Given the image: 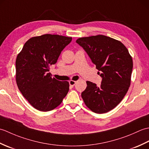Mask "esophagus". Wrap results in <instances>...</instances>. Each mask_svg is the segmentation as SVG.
Here are the masks:
<instances>
[{"instance_id": "34e87169", "label": "esophagus", "mask_w": 149, "mask_h": 149, "mask_svg": "<svg viewBox=\"0 0 149 149\" xmlns=\"http://www.w3.org/2000/svg\"><path fill=\"white\" fill-rule=\"evenodd\" d=\"M75 84H76V81H72V80L69 81V84L72 86H74Z\"/></svg>"}]
</instances>
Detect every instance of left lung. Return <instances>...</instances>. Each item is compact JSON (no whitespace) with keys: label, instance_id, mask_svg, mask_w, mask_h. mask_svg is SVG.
I'll return each instance as SVG.
<instances>
[{"label":"left lung","instance_id":"left-lung-1","mask_svg":"<svg viewBox=\"0 0 149 149\" xmlns=\"http://www.w3.org/2000/svg\"><path fill=\"white\" fill-rule=\"evenodd\" d=\"M76 43L86 51L102 77L100 86L87 81L81 97L93 112H108L121 102L130 86L132 57L122 43L104 35L80 38Z\"/></svg>","mask_w":149,"mask_h":149}]
</instances>
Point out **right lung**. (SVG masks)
<instances>
[{"instance_id": "obj_1", "label": "right lung", "mask_w": 149, "mask_h": 149, "mask_svg": "<svg viewBox=\"0 0 149 149\" xmlns=\"http://www.w3.org/2000/svg\"><path fill=\"white\" fill-rule=\"evenodd\" d=\"M72 38L57 34L33 37L16 59V81L19 90L34 108L49 111L58 107L69 90L68 81L52 78L50 66L56 63Z\"/></svg>"}]
</instances>
